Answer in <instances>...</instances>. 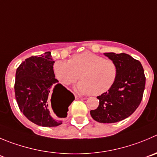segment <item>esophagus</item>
Segmentation results:
<instances>
[{
    "mask_svg": "<svg viewBox=\"0 0 157 157\" xmlns=\"http://www.w3.org/2000/svg\"><path fill=\"white\" fill-rule=\"evenodd\" d=\"M75 98H83V99H86V98H83V97H81V96H78V95H75Z\"/></svg>",
    "mask_w": 157,
    "mask_h": 157,
    "instance_id": "esophagus-1",
    "label": "esophagus"
}]
</instances>
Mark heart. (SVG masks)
<instances>
[{"label":"heart","instance_id":"b5f03b06","mask_svg":"<svg viewBox=\"0 0 157 157\" xmlns=\"http://www.w3.org/2000/svg\"><path fill=\"white\" fill-rule=\"evenodd\" d=\"M55 78L65 86L81 82L77 90L82 94L100 95L108 92L114 85L118 75L116 64L90 52L72 56L70 61L59 60L53 65Z\"/></svg>","mask_w":157,"mask_h":157}]
</instances>
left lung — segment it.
<instances>
[{"label": "left lung", "instance_id": "left-lung-1", "mask_svg": "<svg viewBox=\"0 0 157 157\" xmlns=\"http://www.w3.org/2000/svg\"><path fill=\"white\" fill-rule=\"evenodd\" d=\"M117 65L118 75L114 85L97 98L99 105L91 110L94 120L113 123L126 119L135 112L142 101L146 84L141 63L129 55L113 52L104 53Z\"/></svg>", "mask_w": 157, "mask_h": 157}]
</instances>
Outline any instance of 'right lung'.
I'll list each match as a JSON object with an SVG mask.
<instances>
[{
    "mask_svg": "<svg viewBox=\"0 0 157 157\" xmlns=\"http://www.w3.org/2000/svg\"><path fill=\"white\" fill-rule=\"evenodd\" d=\"M54 63L50 52L31 56L19 65L15 75V98L21 112L31 122L45 127L62 124V119L66 117L68 106L75 99L74 95L55 78ZM51 104L58 119L50 113Z\"/></svg>",
    "mask_w": 157,
    "mask_h": 157,
    "instance_id": "1",
    "label": "right lung"
}]
</instances>
